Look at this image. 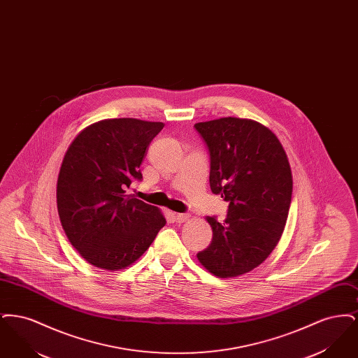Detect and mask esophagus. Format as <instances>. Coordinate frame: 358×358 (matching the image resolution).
I'll list each match as a JSON object with an SVG mask.
<instances>
[{
    "label": "esophagus",
    "instance_id": "34e87169",
    "mask_svg": "<svg viewBox=\"0 0 358 358\" xmlns=\"http://www.w3.org/2000/svg\"><path fill=\"white\" fill-rule=\"evenodd\" d=\"M190 219V215L189 213H177L176 215V220L177 222H185Z\"/></svg>",
    "mask_w": 358,
    "mask_h": 358
}]
</instances>
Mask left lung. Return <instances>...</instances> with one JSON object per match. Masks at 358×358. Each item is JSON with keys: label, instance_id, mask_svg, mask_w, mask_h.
Wrapping results in <instances>:
<instances>
[{"label": "left lung", "instance_id": "obj_1", "mask_svg": "<svg viewBox=\"0 0 358 358\" xmlns=\"http://www.w3.org/2000/svg\"><path fill=\"white\" fill-rule=\"evenodd\" d=\"M194 127L209 150L210 190L229 203L224 222L206 217L213 238L197 259L209 273L235 278L260 266L280 240L292 194L289 158L256 120L228 117Z\"/></svg>", "mask_w": 358, "mask_h": 358}]
</instances>
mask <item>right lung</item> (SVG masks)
<instances>
[{
    "mask_svg": "<svg viewBox=\"0 0 358 358\" xmlns=\"http://www.w3.org/2000/svg\"><path fill=\"white\" fill-rule=\"evenodd\" d=\"M162 122L115 118L83 129L64 154L56 201L69 243L102 270L131 266L166 224L161 210L126 194Z\"/></svg>",
    "mask_w": 358,
    "mask_h": 358,
    "instance_id": "obj_1",
    "label": "right lung"
}]
</instances>
